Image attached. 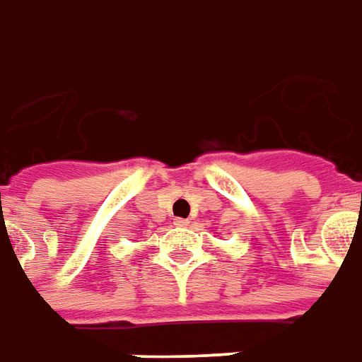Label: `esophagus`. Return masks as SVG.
Returning a JSON list of instances; mask_svg holds the SVG:
<instances>
[{"mask_svg": "<svg viewBox=\"0 0 362 362\" xmlns=\"http://www.w3.org/2000/svg\"><path fill=\"white\" fill-rule=\"evenodd\" d=\"M173 224H175V226H189V220H185V218H175Z\"/></svg>", "mask_w": 362, "mask_h": 362, "instance_id": "esophagus-1", "label": "esophagus"}]
</instances>
